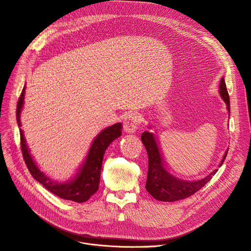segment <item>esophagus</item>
<instances>
[{"instance_id":"esophagus-1","label":"esophagus","mask_w":251,"mask_h":251,"mask_svg":"<svg viewBox=\"0 0 251 251\" xmlns=\"http://www.w3.org/2000/svg\"><path fill=\"white\" fill-rule=\"evenodd\" d=\"M141 117L135 113L128 114L124 120V129L128 133H133L140 125Z\"/></svg>"}]
</instances>
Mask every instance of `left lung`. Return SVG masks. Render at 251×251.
Instances as JSON below:
<instances>
[{
  "mask_svg": "<svg viewBox=\"0 0 251 251\" xmlns=\"http://www.w3.org/2000/svg\"><path fill=\"white\" fill-rule=\"evenodd\" d=\"M220 95L226 105V110L229 115V97L224 77L221 79L220 83ZM141 141L145 146L148 155V173L145 188L146 191L158 201L174 202L192 196L204 187L218 171V169H216L207 177L197 181L180 179L168 172L166 162L161 154L159 143L152 132L144 131L141 134ZM227 151L228 149L220 163V167L223 165Z\"/></svg>",
  "mask_w": 251,
  "mask_h": 251,
  "instance_id": "8db88e82",
  "label": "left lung"
}]
</instances>
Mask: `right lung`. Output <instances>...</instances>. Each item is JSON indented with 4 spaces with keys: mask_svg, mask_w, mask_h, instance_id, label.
Wrapping results in <instances>:
<instances>
[{
    "mask_svg": "<svg viewBox=\"0 0 251 251\" xmlns=\"http://www.w3.org/2000/svg\"><path fill=\"white\" fill-rule=\"evenodd\" d=\"M25 86L23 89L17 107V122L19 127L22 126L21 112L25 103ZM122 124L118 123L104 128L100 132L92 142L88 154L84 162L79 167L76 175L72 179L65 182H56L51 180L38 168L30 154L24 135V131L22 128H20L23 156L31 176L37 182L43 185L49 192H51L52 194L64 200H69V201L76 203H84L88 201L90 197L94 195L99 189L105 151L115 139L122 135Z\"/></svg>",
    "mask_w": 251,
    "mask_h": 251,
    "instance_id": "1",
    "label": "right lung"
}]
</instances>
